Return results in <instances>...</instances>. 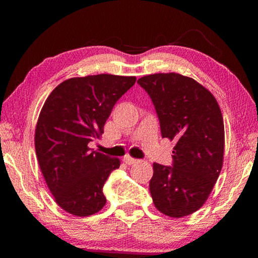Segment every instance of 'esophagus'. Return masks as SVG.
I'll use <instances>...</instances> for the list:
<instances>
[{
	"label": "esophagus",
	"mask_w": 258,
	"mask_h": 258,
	"mask_svg": "<svg viewBox=\"0 0 258 258\" xmlns=\"http://www.w3.org/2000/svg\"><path fill=\"white\" fill-rule=\"evenodd\" d=\"M123 161L125 162V164L132 165V164H134V163H136V162L139 161V160H136V158H134V157H132V156H125L124 158H123Z\"/></svg>",
	"instance_id": "1"
}]
</instances>
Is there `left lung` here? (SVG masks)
<instances>
[{
  "mask_svg": "<svg viewBox=\"0 0 258 258\" xmlns=\"http://www.w3.org/2000/svg\"><path fill=\"white\" fill-rule=\"evenodd\" d=\"M137 83L153 101L162 137L175 142L171 167L154 163L153 202L167 216H188L203 206L220 176L224 153L221 109L209 90L179 74H154Z\"/></svg>",
  "mask_w": 258,
  "mask_h": 258,
  "instance_id": "1",
  "label": "left lung"
}]
</instances>
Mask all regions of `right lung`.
<instances>
[{
  "mask_svg": "<svg viewBox=\"0 0 258 258\" xmlns=\"http://www.w3.org/2000/svg\"><path fill=\"white\" fill-rule=\"evenodd\" d=\"M135 76L100 74L58 84L45 100L35 130L41 171L56 203L75 216H90L104 207L102 191L119 160L90 149L103 133L116 102Z\"/></svg>",
  "mask_w": 258,
  "mask_h": 258,
  "instance_id": "right-lung-1",
  "label": "right lung"
}]
</instances>
